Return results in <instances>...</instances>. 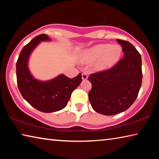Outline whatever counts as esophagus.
Returning <instances> with one entry per match:
<instances>
[{
	"label": "esophagus",
	"mask_w": 159,
	"mask_h": 159,
	"mask_svg": "<svg viewBox=\"0 0 159 159\" xmlns=\"http://www.w3.org/2000/svg\"><path fill=\"white\" fill-rule=\"evenodd\" d=\"M88 78V75L86 74L85 73H83L82 74V79L83 80H86Z\"/></svg>",
	"instance_id": "34e87169"
}]
</instances>
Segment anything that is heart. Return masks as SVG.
<instances>
[{
    "label": "heart",
    "mask_w": 159,
    "mask_h": 159,
    "mask_svg": "<svg viewBox=\"0 0 159 159\" xmlns=\"http://www.w3.org/2000/svg\"><path fill=\"white\" fill-rule=\"evenodd\" d=\"M122 54L121 47L118 45L98 44L85 50L80 55V61L90 63L100 60L97 69L105 70L112 67L120 60Z\"/></svg>",
    "instance_id": "1"
}]
</instances>
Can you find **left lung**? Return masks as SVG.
Returning a JSON list of instances; mask_svg holds the SVG:
<instances>
[{"mask_svg": "<svg viewBox=\"0 0 159 159\" xmlns=\"http://www.w3.org/2000/svg\"><path fill=\"white\" fill-rule=\"evenodd\" d=\"M124 57L111 68L91 74L88 98L93 109L106 116L119 114L135 101L142 80V58L130 43L117 39Z\"/></svg>", "mask_w": 159, "mask_h": 159, "instance_id": "8db88e82", "label": "left lung"}]
</instances>
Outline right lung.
Wrapping results in <instances>:
<instances>
[{"instance_id":"add662e5","label":"right lung","mask_w":159,"mask_h":159,"mask_svg":"<svg viewBox=\"0 0 159 159\" xmlns=\"http://www.w3.org/2000/svg\"><path fill=\"white\" fill-rule=\"evenodd\" d=\"M49 40L46 34L34 38L21 50L16 64L17 86L21 95L35 109L45 113L57 111L64 108L72 92L82 81L80 73L74 79L61 74L44 82L31 76L27 66L29 55L40 42Z\"/></svg>"}]
</instances>
